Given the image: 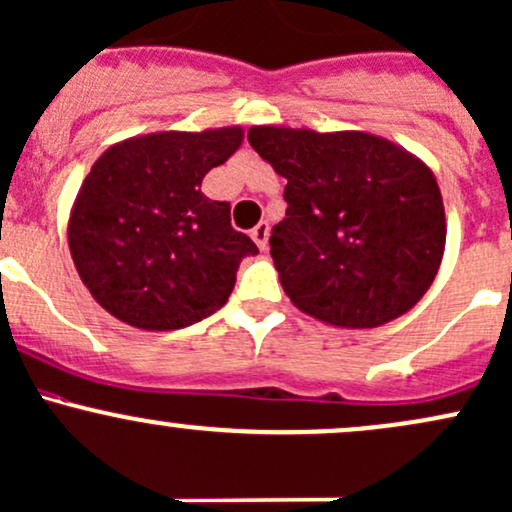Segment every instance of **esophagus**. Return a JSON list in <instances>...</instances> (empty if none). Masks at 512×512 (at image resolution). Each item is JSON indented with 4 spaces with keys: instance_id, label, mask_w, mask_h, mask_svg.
Wrapping results in <instances>:
<instances>
[{
    "instance_id": "obj_1",
    "label": "esophagus",
    "mask_w": 512,
    "mask_h": 512,
    "mask_svg": "<svg viewBox=\"0 0 512 512\" xmlns=\"http://www.w3.org/2000/svg\"><path fill=\"white\" fill-rule=\"evenodd\" d=\"M250 238L255 240L257 247H260L262 252H265V250H267V240H269V223H267V221H260V223H257V226L252 228Z\"/></svg>"
}]
</instances>
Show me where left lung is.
I'll return each instance as SVG.
<instances>
[{
    "mask_svg": "<svg viewBox=\"0 0 512 512\" xmlns=\"http://www.w3.org/2000/svg\"><path fill=\"white\" fill-rule=\"evenodd\" d=\"M252 148L286 179L272 260L299 311L347 330L391 323L442 265L445 204L418 155L367 131L252 126Z\"/></svg>",
    "mask_w": 512,
    "mask_h": 512,
    "instance_id": "8db88e82",
    "label": "left lung"
}]
</instances>
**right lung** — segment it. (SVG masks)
I'll return each mask as SVG.
<instances>
[{
    "label": "right lung",
    "instance_id": "obj_1",
    "mask_svg": "<svg viewBox=\"0 0 512 512\" xmlns=\"http://www.w3.org/2000/svg\"><path fill=\"white\" fill-rule=\"evenodd\" d=\"M243 126L157 131L97 157L67 218V245L89 294L140 330H177L226 306L257 245L230 206L201 194L206 172L243 145Z\"/></svg>",
    "mask_w": 512,
    "mask_h": 512
}]
</instances>
